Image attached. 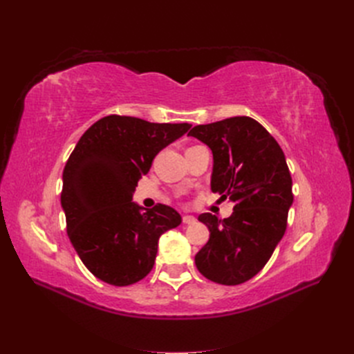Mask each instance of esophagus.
Returning a JSON list of instances; mask_svg holds the SVG:
<instances>
[{
  "label": "esophagus",
  "instance_id": "esophagus-1",
  "mask_svg": "<svg viewBox=\"0 0 354 354\" xmlns=\"http://www.w3.org/2000/svg\"><path fill=\"white\" fill-rule=\"evenodd\" d=\"M196 221V218L194 216H183V223L185 224H194Z\"/></svg>",
  "mask_w": 354,
  "mask_h": 354
}]
</instances>
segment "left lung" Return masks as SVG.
Segmentation results:
<instances>
[{
  "instance_id": "8db88e82",
  "label": "left lung",
  "mask_w": 354,
  "mask_h": 354,
  "mask_svg": "<svg viewBox=\"0 0 354 354\" xmlns=\"http://www.w3.org/2000/svg\"><path fill=\"white\" fill-rule=\"evenodd\" d=\"M212 152L211 190L234 203L230 217L198 220L209 241L195 255L198 270L221 285L250 281L269 261L286 230L292 178L273 136L250 116H234L189 131Z\"/></svg>"
}]
</instances>
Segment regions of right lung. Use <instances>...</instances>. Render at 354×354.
Here are the masks:
<instances>
[{"mask_svg":"<svg viewBox=\"0 0 354 354\" xmlns=\"http://www.w3.org/2000/svg\"><path fill=\"white\" fill-rule=\"evenodd\" d=\"M190 127L109 115L75 146L63 169L62 208L75 251L100 281L115 286L142 281L155 264L160 234L181 223L162 203L142 212L133 194L153 158Z\"/></svg>","mask_w":354,"mask_h":354,"instance_id":"obj_1","label":"right lung"}]
</instances>
